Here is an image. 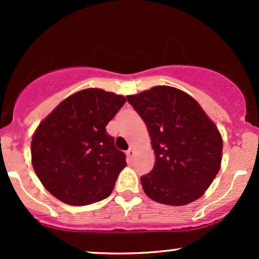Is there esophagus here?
I'll use <instances>...</instances> for the list:
<instances>
[{
  "instance_id": "esophagus-1",
  "label": "esophagus",
  "mask_w": 259,
  "mask_h": 259,
  "mask_svg": "<svg viewBox=\"0 0 259 259\" xmlns=\"http://www.w3.org/2000/svg\"><path fill=\"white\" fill-rule=\"evenodd\" d=\"M134 154H135V150H134L133 147H130L129 150L126 151V157H127V158H129V159H133Z\"/></svg>"
}]
</instances>
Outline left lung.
Listing matches in <instances>:
<instances>
[{
	"instance_id": "1",
	"label": "left lung",
	"mask_w": 259,
	"mask_h": 259,
	"mask_svg": "<svg viewBox=\"0 0 259 259\" xmlns=\"http://www.w3.org/2000/svg\"><path fill=\"white\" fill-rule=\"evenodd\" d=\"M146 124L154 167L141 177L151 200L184 206L200 198L222 164L218 127L189 94L171 86H154L126 96Z\"/></svg>"
}]
</instances>
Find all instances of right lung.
Returning <instances> with one entry per match:
<instances>
[{
  "mask_svg": "<svg viewBox=\"0 0 259 259\" xmlns=\"http://www.w3.org/2000/svg\"><path fill=\"white\" fill-rule=\"evenodd\" d=\"M126 102L101 89H85L62 101L38 124L31 140V163L45 189L70 206L111 195L125 168L106 125Z\"/></svg>",
  "mask_w": 259,
  "mask_h": 259,
  "instance_id": "right-lung-1",
  "label": "right lung"
}]
</instances>
